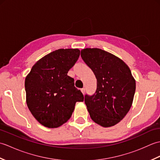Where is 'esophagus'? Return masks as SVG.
<instances>
[{
  "instance_id": "obj_1",
  "label": "esophagus",
  "mask_w": 160,
  "mask_h": 160,
  "mask_svg": "<svg viewBox=\"0 0 160 160\" xmlns=\"http://www.w3.org/2000/svg\"><path fill=\"white\" fill-rule=\"evenodd\" d=\"M81 91H82V93L84 94L85 93V89H84V88H82V89H81Z\"/></svg>"
}]
</instances>
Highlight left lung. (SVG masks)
Returning <instances> with one entry per match:
<instances>
[{
  "label": "left lung",
  "mask_w": 160,
  "mask_h": 160,
  "mask_svg": "<svg viewBox=\"0 0 160 160\" xmlns=\"http://www.w3.org/2000/svg\"><path fill=\"white\" fill-rule=\"evenodd\" d=\"M81 57L97 79L96 92L84 96L90 117L103 127L114 126L127 114L133 100L135 80L131 71L123 60L100 49H84Z\"/></svg>",
  "instance_id": "8db88e82"
}]
</instances>
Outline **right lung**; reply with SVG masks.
Returning <instances> with one entry per match:
<instances>
[{
	"label": "right lung",
	"mask_w": 160,
	"mask_h": 160,
	"mask_svg": "<svg viewBox=\"0 0 160 160\" xmlns=\"http://www.w3.org/2000/svg\"><path fill=\"white\" fill-rule=\"evenodd\" d=\"M78 49H60L40 59L25 82L26 102L37 121L47 128H57L71 118L76 102L83 94L74 87L68 71L80 56Z\"/></svg>",
	"instance_id": "1"
}]
</instances>
